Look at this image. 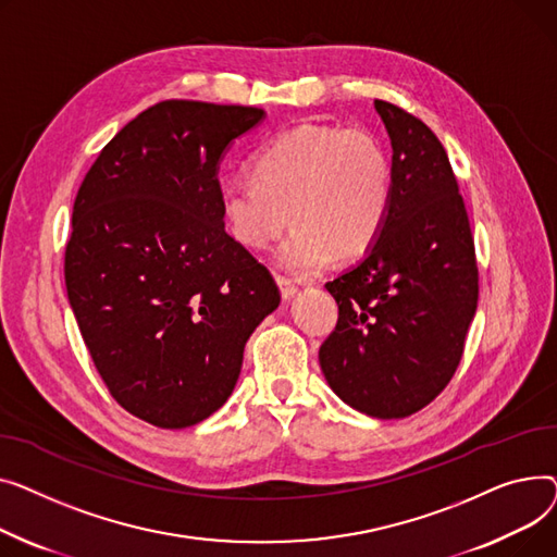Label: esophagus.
<instances>
[{"instance_id": "esophagus-1", "label": "esophagus", "mask_w": 557, "mask_h": 557, "mask_svg": "<svg viewBox=\"0 0 557 557\" xmlns=\"http://www.w3.org/2000/svg\"><path fill=\"white\" fill-rule=\"evenodd\" d=\"M276 283H278V289H281V297H283V301H289L294 294H297V285H294L289 278H283V276H278L276 278Z\"/></svg>"}]
</instances>
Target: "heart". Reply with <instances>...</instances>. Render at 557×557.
<instances>
[{"label":"heart","instance_id":"b5f03b06","mask_svg":"<svg viewBox=\"0 0 557 557\" xmlns=\"http://www.w3.org/2000/svg\"><path fill=\"white\" fill-rule=\"evenodd\" d=\"M394 171L384 146L364 129L304 123L268 141L249 161V180L224 184L226 232L251 251L268 249L285 228L276 265L297 278L329 268L333 256L355 260L380 240Z\"/></svg>","mask_w":557,"mask_h":557}]
</instances>
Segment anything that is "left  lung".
Listing matches in <instances>:
<instances>
[{"instance_id": "8db88e82", "label": "left lung", "mask_w": 557, "mask_h": 557, "mask_svg": "<svg viewBox=\"0 0 557 557\" xmlns=\"http://www.w3.org/2000/svg\"><path fill=\"white\" fill-rule=\"evenodd\" d=\"M391 139L394 205L377 245L325 283L339 319L319 348L325 382L371 418L430 405L461 362L476 312L470 220L447 152L420 119L375 101Z\"/></svg>"}]
</instances>
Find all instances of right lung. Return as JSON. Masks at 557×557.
<instances>
[{
  "label": "right lung",
  "mask_w": 557,
  "mask_h": 557,
  "mask_svg": "<svg viewBox=\"0 0 557 557\" xmlns=\"http://www.w3.org/2000/svg\"><path fill=\"white\" fill-rule=\"evenodd\" d=\"M263 119L258 108L161 101L116 133L78 188L67 297L114 400L154 428L218 411L247 339L281 304L220 213V161Z\"/></svg>",
  "instance_id": "add662e5"
}]
</instances>
